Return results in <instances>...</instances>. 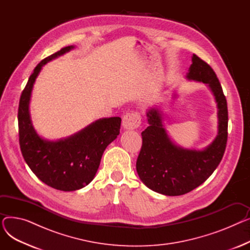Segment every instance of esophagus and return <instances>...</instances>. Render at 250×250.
<instances>
[{
	"label": "esophagus",
	"mask_w": 250,
	"mask_h": 250,
	"mask_svg": "<svg viewBox=\"0 0 250 250\" xmlns=\"http://www.w3.org/2000/svg\"><path fill=\"white\" fill-rule=\"evenodd\" d=\"M142 117L139 111H130L124 115L123 125L126 129H135L141 125Z\"/></svg>",
	"instance_id": "esophagus-1"
}]
</instances>
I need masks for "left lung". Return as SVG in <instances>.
Wrapping results in <instances>:
<instances>
[{
  "label": "left lung",
  "instance_id": "obj_1",
  "mask_svg": "<svg viewBox=\"0 0 250 250\" xmlns=\"http://www.w3.org/2000/svg\"><path fill=\"white\" fill-rule=\"evenodd\" d=\"M188 78L211 88L218 105L219 132L204 151L181 149L169 140L158 110L152 108L148 111L150 125L142 132L137 172L150 189L165 195L186 194L201 186L220 164L227 145V100L216 73L208 62L193 54Z\"/></svg>",
  "mask_w": 250,
  "mask_h": 250
}]
</instances>
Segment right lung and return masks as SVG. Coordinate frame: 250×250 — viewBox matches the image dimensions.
I'll return each mask as SVG.
<instances>
[{
  "label": "right lung",
  "instance_id": "right-lung-1",
  "mask_svg": "<svg viewBox=\"0 0 250 250\" xmlns=\"http://www.w3.org/2000/svg\"><path fill=\"white\" fill-rule=\"evenodd\" d=\"M65 46L39 62L26 84L19 101V144L24 160L46 186L72 191L87 186L94 178L104 150L120 134L121 117L102 118L75 136L59 142L39 138L29 116V100L35 79L42 65L72 49Z\"/></svg>",
  "mask_w": 250,
  "mask_h": 250
}]
</instances>
